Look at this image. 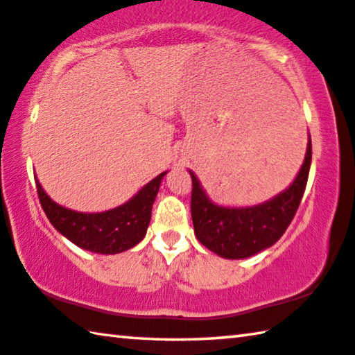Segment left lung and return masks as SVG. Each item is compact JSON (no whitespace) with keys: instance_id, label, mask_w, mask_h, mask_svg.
<instances>
[{"instance_id":"left-lung-1","label":"left lung","mask_w":355,"mask_h":355,"mask_svg":"<svg viewBox=\"0 0 355 355\" xmlns=\"http://www.w3.org/2000/svg\"><path fill=\"white\" fill-rule=\"evenodd\" d=\"M311 164L309 139L304 164L291 186L274 199L249 208H224L208 199L200 182L192 177L191 216L199 241L214 254L232 260L248 258L271 248L284 235L296 214L307 186Z\"/></svg>"}]
</instances>
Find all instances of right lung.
Wrapping results in <instances>:
<instances>
[{
  "mask_svg": "<svg viewBox=\"0 0 355 355\" xmlns=\"http://www.w3.org/2000/svg\"><path fill=\"white\" fill-rule=\"evenodd\" d=\"M159 173L130 202L105 213H78L53 202L35 180L40 205L46 218L59 233L76 244L78 248L97 254H119L135 248L146 236L152 218V207L159 191Z\"/></svg>",
  "mask_w": 355,
  "mask_h": 355,
  "instance_id": "1",
  "label": "right lung"
}]
</instances>
